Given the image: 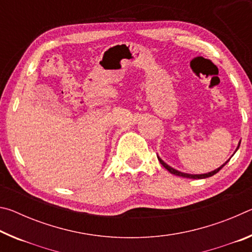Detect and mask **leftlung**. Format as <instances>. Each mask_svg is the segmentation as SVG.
Instances as JSON below:
<instances>
[{
  "label": "left lung",
  "mask_w": 252,
  "mask_h": 252,
  "mask_svg": "<svg viewBox=\"0 0 252 252\" xmlns=\"http://www.w3.org/2000/svg\"><path fill=\"white\" fill-rule=\"evenodd\" d=\"M239 146H240V142H239V144H238V148H237V150L239 149ZM236 150V151H237ZM158 160L160 161V163L163 165V167L168 170V171L170 172V173H172V174H174V176H179V177H182V178H189V179H204V178H209V177H212V176H215L216 173H218L221 169H222L225 164L228 163L229 162V160L225 162V163H223L222 165H221L220 168H218V169H216L215 171H211V172H208V173H204V174H189V173H183V172H180V171H178V170H176V169H173V168H171L170 167V165H168L167 163H165L164 161H162L159 157H158Z\"/></svg>",
  "instance_id": "8db88e82"
}]
</instances>
